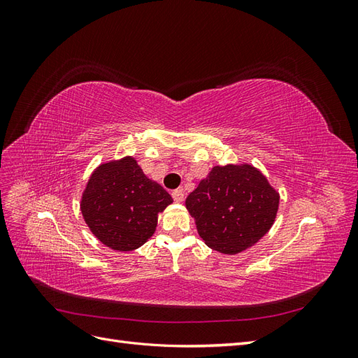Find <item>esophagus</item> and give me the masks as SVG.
<instances>
[{
	"instance_id": "34e87169",
	"label": "esophagus",
	"mask_w": 358,
	"mask_h": 358,
	"mask_svg": "<svg viewBox=\"0 0 358 358\" xmlns=\"http://www.w3.org/2000/svg\"><path fill=\"white\" fill-rule=\"evenodd\" d=\"M171 196H173V200H175L176 203H182L183 199H185V194H183V189H180V188L173 191Z\"/></svg>"
}]
</instances>
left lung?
I'll return each instance as SVG.
<instances>
[{"mask_svg": "<svg viewBox=\"0 0 358 358\" xmlns=\"http://www.w3.org/2000/svg\"><path fill=\"white\" fill-rule=\"evenodd\" d=\"M185 206L204 243L234 255L272 229L279 192L251 164L216 166L187 197Z\"/></svg>", "mask_w": 358, "mask_h": 358, "instance_id": "8db88e82", "label": "left lung"}]
</instances>
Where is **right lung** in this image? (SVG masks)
I'll list each match as a JSON object with an SVG mask.
<instances>
[{"mask_svg":"<svg viewBox=\"0 0 358 358\" xmlns=\"http://www.w3.org/2000/svg\"><path fill=\"white\" fill-rule=\"evenodd\" d=\"M173 203L133 157L104 162L82 194L80 210L92 234L115 251H133L152 237L158 213Z\"/></svg>","mask_w":358,"mask_h":358,"instance_id":"right-lung-1","label":"right lung"}]
</instances>
